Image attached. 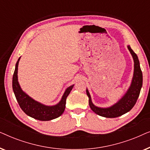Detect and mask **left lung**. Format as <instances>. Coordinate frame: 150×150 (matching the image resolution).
I'll list each match as a JSON object with an SVG mask.
<instances>
[{"label":"left lung","mask_w":150,"mask_h":150,"mask_svg":"<svg viewBox=\"0 0 150 150\" xmlns=\"http://www.w3.org/2000/svg\"><path fill=\"white\" fill-rule=\"evenodd\" d=\"M128 48L134 61V74H133L130 87L127 90L124 96L117 102L110 107H98L93 104L89 91L87 89L86 90L87 95L89 97L90 108L98 115L107 118L117 117L130 111L137 101L143 85V74L138 57L131 49L130 46H128Z\"/></svg>","instance_id":"obj_1"}]
</instances>
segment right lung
<instances>
[{"label": "right lung", "instance_id": "obj_1", "mask_svg": "<svg viewBox=\"0 0 150 150\" xmlns=\"http://www.w3.org/2000/svg\"><path fill=\"white\" fill-rule=\"evenodd\" d=\"M20 59V57L16 64L12 80V87L20 108L27 115L38 120L49 121L59 117L64 112L67 97L74 85L69 86L65 89L61 100L58 104L53 106H47L40 103L30 98L25 92L22 91L20 87L18 79V67Z\"/></svg>", "mask_w": 150, "mask_h": 150}]
</instances>
